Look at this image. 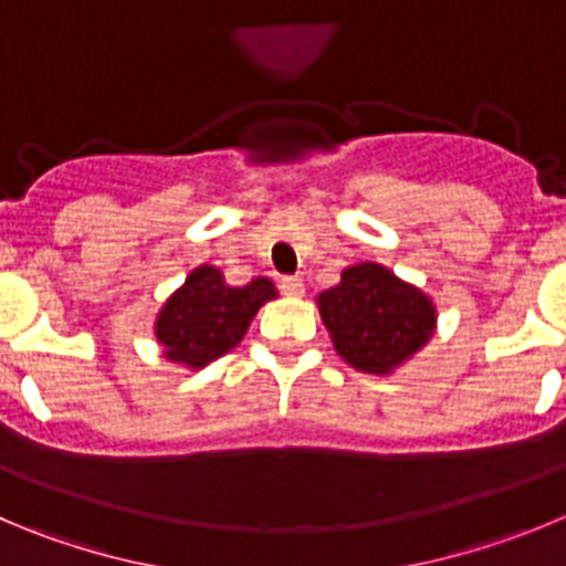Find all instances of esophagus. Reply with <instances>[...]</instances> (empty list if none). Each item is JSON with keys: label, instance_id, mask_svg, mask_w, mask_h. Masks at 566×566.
<instances>
[{"label": "esophagus", "instance_id": "esophagus-1", "mask_svg": "<svg viewBox=\"0 0 566 566\" xmlns=\"http://www.w3.org/2000/svg\"><path fill=\"white\" fill-rule=\"evenodd\" d=\"M282 293L293 295V298H301V295H304V279H301V276H284L282 279Z\"/></svg>", "mask_w": 566, "mask_h": 566}]
</instances>
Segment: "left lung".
I'll return each instance as SVG.
<instances>
[{
    "mask_svg": "<svg viewBox=\"0 0 566 566\" xmlns=\"http://www.w3.org/2000/svg\"><path fill=\"white\" fill-rule=\"evenodd\" d=\"M318 313L337 355L377 377L421 352L438 321L430 295L379 262L346 268L340 284L318 295Z\"/></svg>",
    "mask_w": 566,
    "mask_h": 566,
    "instance_id": "left-lung-1",
    "label": "left lung"
}]
</instances>
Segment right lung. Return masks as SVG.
Masks as SVG:
<instances>
[{"instance_id":"obj_1","label":"right lung","mask_w":566,"mask_h":566,"mask_svg":"<svg viewBox=\"0 0 566 566\" xmlns=\"http://www.w3.org/2000/svg\"><path fill=\"white\" fill-rule=\"evenodd\" d=\"M276 295L279 290L265 276L231 287L220 268L198 265L156 315L153 335L164 346V360L198 371L229 355L259 307Z\"/></svg>"}]
</instances>
